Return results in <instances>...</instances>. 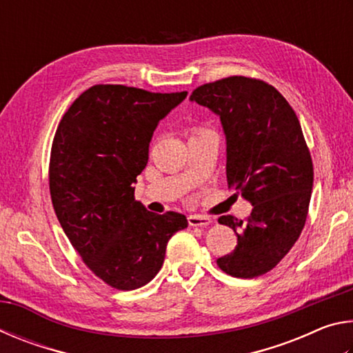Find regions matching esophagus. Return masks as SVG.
Segmentation results:
<instances>
[{"label":"esophagus","instance_id":"1","mask_svg":"<svg viewBox=\"0 0 353 353\" xmlns=\"http://www.w3.org/2000/svg\"><path fill=\"white\" fill-rule=\"evenodd\" d=\"M188 224L193 227H205L212 224V219L207 216H201V214H190Z\"/></svg>","mask_w":353,"mask_h":353}]
</instances>
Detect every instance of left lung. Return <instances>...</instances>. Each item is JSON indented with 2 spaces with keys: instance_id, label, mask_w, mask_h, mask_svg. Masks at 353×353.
Listing matches in <instances>:
<instances>
[{
  "instance_id": "1",
  "label": "left lung",
  "mask_w": 353,
  "mask_h": 353,
  "mask_svg": "<svg viewBox=\"0 0 353 353\" xmlns=\"http://www.w3.org/2000/svg\"><path fill=\"white\" fill-rule=\"evenodd\" d=\"M190 101L219 117L227 183L252 205L246 223L230 214L218 219L238 243L216 263L234 277H259L290 252L305 225L313 163L301 123L276 88L244 76L204 83Z\"/></svg>"
}]
</instances>
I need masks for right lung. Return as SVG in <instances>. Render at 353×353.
<instances>
[{
	"label": "right lung",
	"mask_w": 353,
	"mask_h": 353,
	"mask_svg": "<svg viewBox=\"0 0 353 353\" xmlns=\"http://www.w3.org/2000/svg\"><path fill=\"white\" fill-rule=\"evenodd\" d=\"M187 98L124 85H93L62 117L51 148L50 191L65 235L85 265L117 290L160 271L181 213L148 212L134 199L160 119Z\"/></svg>",
	"instance_id": "obj_1"
}]
</instances>
